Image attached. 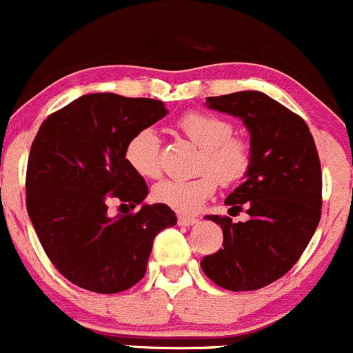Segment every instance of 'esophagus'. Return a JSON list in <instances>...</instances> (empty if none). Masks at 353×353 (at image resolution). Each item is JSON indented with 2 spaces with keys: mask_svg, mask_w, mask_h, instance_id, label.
<instances>
[{
  "mask_svg": "<svg viewBox=\"0 0 353 353\" xmlns=\"http://www.w3.org/2000/svg\"><path fill=\"white\" fill-rule=\"evenodd\" d=\"M176 221H179V225H182V227H190V225H194L197 221L196 216H190V214H182L180 213L179 216H176Z\"/></svg>",
  "mask_w": 353,
  "mask_h": 353,
  "instance_id": "34e87169",
  "label": "esophagus"
}]
</instances>
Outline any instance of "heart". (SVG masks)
<instances>
[{
	"label": "heart",
	"instance_id": "obj_1",
	"mask_svg": "<svg viewBox=\"0 0 353 353\" xmlns=\"http://www.w3.org/2000/svg\"><path fill=\"white\" fill-rule=\"evenodd\" d=\"M176 128L201 147L197 171L201 174L189 180L168 179L157 183L152 196L180 213L199 210L210 199L216 185L230 187L244 179L253 164V147L250 140L234 135L229 119L203 110H190L176 121ZM124 157L143 179L161 174V142L156 132L142 128L128 140Z\"/></svg>",
	"mask_w": 353,
	"mask_h": 353
}]
</instances>
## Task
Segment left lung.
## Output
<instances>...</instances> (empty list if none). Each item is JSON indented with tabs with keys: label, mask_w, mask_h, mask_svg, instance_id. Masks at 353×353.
<instances>
[{
	"label": "left lung",
	"mask_w": 353,
	"mask_h": 353,
	"mask_svg": "<svg viewBox=\"0 0 353 353\" xmlns=\"http://www.w3.org/2000/svg\"><path fill=\"white\" fill-rule=\"evenodd\" d=\"M211 109L241 117L251 133L253 164L227 197L248 221L206 214L221 227L223 244L201 260L204 274L229 291H254L281 279L310 243L322 208L317 147L298 114L261 92L208 97Z\"/></svg>",
	"instance_id": "left-lung-1"
}]
</instances>
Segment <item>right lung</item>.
Segmentation results:
<instances>
[{"instance_id":"1","label":"right lung","mask_w":353,"mask_h":353,"mask_svg":"<svg viewBox=\"0 0 353 353\" xmlns=\"http://www.w3.org/2000/svg\"><path fill=\"white\" fill-rule=\"evenodd\" d=\"M166 116L161 100L90 93L50 114L32 140L26 206L53 267L76 286L114 294L147 270L154 237L176 223L166 204L109 216V201L135 208L149 187L124 149Z\"/></svg>"}]
</instances>
